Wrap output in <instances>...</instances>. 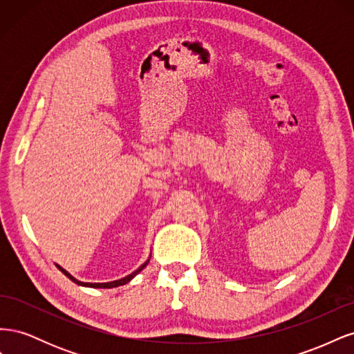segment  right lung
<instances>
[{
    "instance_id": "obj_1",
    "label": "right lung",
    "mask_w": 354,
    "mask_h": 354,
    "mask_svg": "<svg viewBox=\"0 0 354 354\" xmlns=\"http://www.w3.org/2000/svg\"><path fill=\"white\" fill-rule=\"evenodd\" d=\"M147 263H149V260H147L146 263H143L140 267H138V269H137L136 272H133L131 274H128V276L122 277V279H120V281H113V282H106V283H90V282H81V281H78V279H75V277H73L71 273H68L65 269H62V267H60L59 264H56V266L59 267V270H62V273H65V274L69 277V279H71L72 282L77 283V285H81V286H88V288H116V286H121V285H125V283L130 282L136 274H138V273H140V272L145 269V267L147 266Z\"/></svg>"
}]
</instances>
